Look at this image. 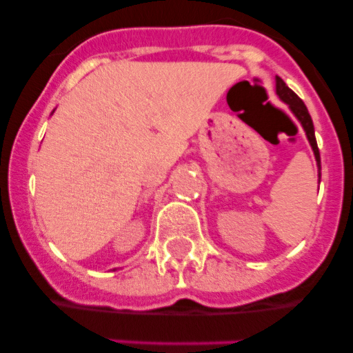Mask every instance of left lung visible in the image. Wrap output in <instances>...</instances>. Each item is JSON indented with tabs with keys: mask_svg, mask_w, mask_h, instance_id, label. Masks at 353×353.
Wrapping results in <instances>:
<instances>
[{
	"mask_svg": "<svg viewBox=\"0 0 353 353\" xmlns=\"http://www.w3.org/2000/svg\"><path fill=\"white\" fill-rule=\"evenodd\" d=\"M276 94H279V97L282 99L285 104H288V108L292 109V112L295 114V117L301 121L302 128H304L305 134H307L309 143H311L312 150H314L316 162H318V169H319V177H321V157H319V148H318V143H316L314 124H312V119L311 116H309L307 108H305L304 102L297 97V94H295L294 90H290V88L285 85V81L279 77H276Z\"/></svg>",
	"mask_w": 353,
	"mask_h": 353,
	"instance_id": "obj_1",
	"label": "left lung"
}]
</instances>
